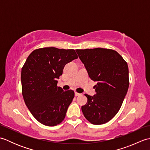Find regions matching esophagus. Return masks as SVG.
<instances>
[{"label": "esophagus", "mask_w": 150, "mask_h": 150, "mask_svg": "<svg viewBox=\"0 0 150 150\" xmlns=\"http://www.w3.org/2000/svg\"><path fill=\"white\" fill-rule=\"evenodd\" d=\"M81 94V93H77V92H75V95L76 97H78V96H80Z\"/></svg>", "instance_id": "34e87169"}]
</instances>
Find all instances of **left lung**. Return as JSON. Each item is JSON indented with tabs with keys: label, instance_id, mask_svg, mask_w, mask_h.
Returning a JSON list of instances; mask_svg holds the SVG:
<instances>
[{
	"label": "left lung",
	"instance_id": "1",
	"mask_svg": "<svg viewBox=\"0 0 150 150\" xmlns=\"http://www.w3.org/2000/svg\"><path fill=\"white\" fill-rule=\"evenodd\" d=\"M90 78L97 84L96 94H85L86 104L81 109L86 119L99 125L115 116L122 106L129 87L128 64L116 51L98 48L76 50Z\"/></svg>",
	"mask_w": 150,
	"mask_h": 150
}]
</instances>
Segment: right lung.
Here are the masks:
<instances>
[{
  "mask_svg": "<svg viewBox=\"0 0 150 150\" xmlns=\"http://www.w3.org/2000/svg\"><path fill=\"white\" fill-rule=\"evenodd\" d=\"M78 58L74 50L54 47L34 50L22 68V93L33 116L44 125L54 126L64 119L74 98L71 90L57 86L67 63Z\"/></svg>",
  "mask_w": 150,
  "mask_h": 150,
  "instance_id": "add662e5",
  "label": "right lung"
}]
</instances>
